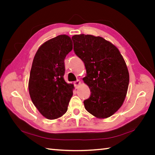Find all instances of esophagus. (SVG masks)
<instances>
[{
	"mask_svg": "<svg viewBox=\"0 0 155 155\" xmlns=\"http://www.w3.org/2000/svg\"><path fill=\"white\" fill-rule=\"evenodd\" d=\"M74 87L76 88H78V86H79L81 85V81L79 80H77L76 81L74 82Z\"/></svg>",
	"mask_w": 155,
	"mask_h": 155,
	"instance_id": "obj_1",
	"label": "esophagus"
}]
</instances>
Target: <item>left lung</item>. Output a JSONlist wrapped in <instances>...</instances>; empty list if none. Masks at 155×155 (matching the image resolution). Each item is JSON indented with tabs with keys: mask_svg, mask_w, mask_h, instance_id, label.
Masks as SVG:
<instances>
[{
	"mask_svg": "<svg viewBox=\"0 0 155 155\" xmlns=\"http://www.w3.org/2000/svg\"><path fill=\"white\" fill-rule=\"evenodd\" d=\"M72 40L75 54L85 64L84 83L90 89L83 101L87 111L98 118L111 116L124 103L129 73L124 58L114 44L101 37L75 35Z\"/></svg>",
	"mask_w": 155,
	"mask_h": 155,
	"instance_id": "1",
	"label": "left lung"
}]
</instances>
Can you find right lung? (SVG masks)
I'll use <instances>...</instances> for the list:
<instances>
[{
  "mask_svg": "<svg viewBox=\"0 0 155 155\" xmlns=\"http://www.w3.org/2000/svg\"><path fill=\"white\" fill-rule=\"evenodd\" d=\"M72 50L71 38L60 35L44 42L34 57L28 91L34 105L47 119L58 118L68 110L74 85L64 78V59Z\"/></svg>",
  "mask_w": 155,
  "mask_h": 155,
  "instance_id": "1",
  "label": "right lung"
}]
</instances>
